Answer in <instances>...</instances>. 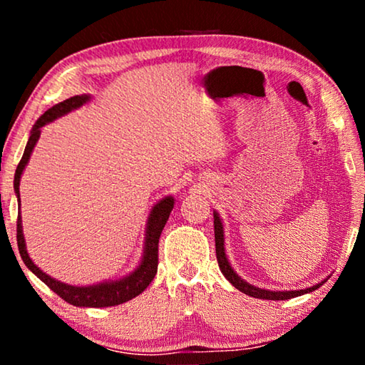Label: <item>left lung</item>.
<instances>
[{
    "label": "left lung",
    "mask_w": 365,
    "mask_h": 365,
    "mask_svg": "<svg viewBox=\"0 0 365 365\" xmlns=\"http://www.w3.org/2000/svg\"><path fill=\"white\" fill-rule=\"evenodd\" d=\"M214 235H215V256H217V262L220 272L224 274L225 279L232 283V285L240 289V292L252 296V298H259V299H272V301H285L289 298H296V296L311 293L314 289H317L319 287H322L324 283L329 280V277L324 279L322 282L316 283V285L304 288V289H265V288H259L251 285L246 280H243L240 277L235 269L232 267L230 261L225 255V230H224V222H222L220 215L217 211H214Z\"/></svg>",
    "instance_id": "left-lung-1"
}]
</instances>
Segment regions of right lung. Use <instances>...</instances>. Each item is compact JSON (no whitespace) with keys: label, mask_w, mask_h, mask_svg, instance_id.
<instances>
[{"label":"right lung","mask_w":365,"mask_h":365,"mask_svg":"<svg viewBox=\"0 0 365 365\" xmlns=\"http://www.w3.org/2000/svg\"><path fill=\"white\" fill-rule=\"evenodd\" d=\"M91 95H77L72 96L69 100H64L58 104H54L53 108H49L45 114L38 117V120L35 122V125L30 130V137L27 141L26 150H24V156L21 159L19 165H17L16 174H14V193L17 197V205H19V215H17V246H19V252L24 264L27 265L30 272L38 277V279L53 289L54 293L59 294L64 301L73 304L77 307H109L117 306L122 302H127L133 299L135 296L143 293L150 285L151 280L154 279L158 272V243L160 232L168 222L170 211L174 209L175 200L174 196H164L163 200H159L156 205L151 207L150 215H148L146 227H145V242H143V252H141L140 262L130 274L123 275L120 279L114 280H103L93 283V285H69L61 280L53 279L51 275H48L46 272H43L38 265H36L29 256L26 237H24L22 230V215H21V193H19V185L24 170H26L30 156H32L34 148L36 141L40 138L41 127L48 125V123L54 122L59 117L72 113L78 108L85 106L86 103H90Z\"/></svg>","instance_id":"add662e5"}]
</instances>
